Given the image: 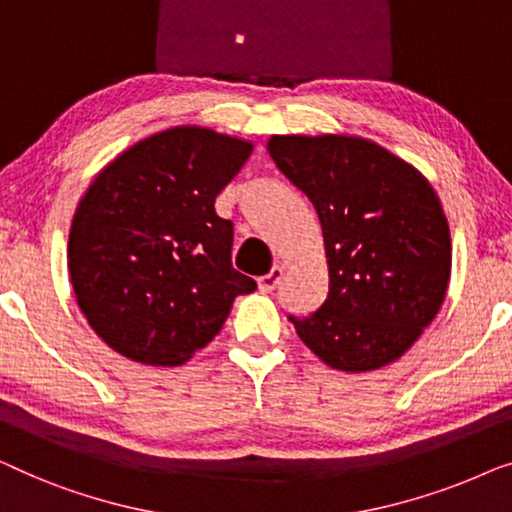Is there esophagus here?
Instances as JSON below:
<instances>
[{
  "label": "esophagus",
  "mask_w": 512,
  "mask_h": 512,
  "mask_svg": "<svg viewBox=\"0 0 512 512\" xmlns=\"http://www.w3.org/2000/svg\"><path fill=\"white\" fill-rule=\"evenodd\" d=\"M280 278H283V269H280V266H273V269L266 273V276H259L257 278V287H259V292H273L278 287V283H280Z\"/></svg>",
  "instance_id": "esophagus-1"
}]
</instances>
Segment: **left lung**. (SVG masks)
Returning a JSON list of instances; mask_svg holds the SVG:
<instances>
[{"label":"left lung","instance_id":"left-lung-1","mask_svg":"<svg viewBox=\"0 0 512 512\" xmlns=\"http://www.w3.org/2000/svg\"><path fill=\"white\" fill-rule=\"evenodd\" d=\"M273 162L313 201L329 269L325 304L292 318L336 371L369 373L406 355L441 311L452 241L427 176L350 134H273Z\"/></svg>","mask_w":512,"mask_h":512}]
</instances>
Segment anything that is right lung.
I'll return each instance as SVG.
<instances>
[{
  "label": "right lung",
  "mask_w": 512,
  "mask_h": 512,
  "mask_svg": "<svg viewBox=\"0 0 512 512\" xmlns=\"http://www.w3.org/2000/svg\"><path fill=\"white\" fill-rule=\"evenodd\" d=\"M253 141L199 125L164 129L111 160L78 201L67 264L78 308L118 355L181 366L257 283L232 269V222L215 197Z\"/></svg>",
  "instance_id": "add662e5"
}]
</instances>
